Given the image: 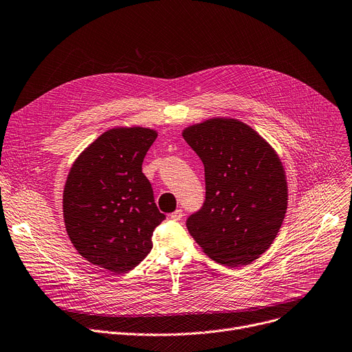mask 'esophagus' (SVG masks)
<instances>
[{
  "mask_svg": "<svg viewBox=\"0 0 352 352\" xmlns=\"http://www.w3.org/2000/svg\"><path fill=\"white\" fill-rule=\"evenodd\" d=\"M170 218H171L173 221H181V219H182V209H177L175 212H173V214L170 215Z\"/></svg>",
  "mask_w": 352,
  "mask_h": 352,
  "instance_id": "34e87169",
  "label": "esophagus"
}]
</instances>
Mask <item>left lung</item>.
Listing matches in <instances>:
<instances>
[{
  "mask_svg": "<svg viewBox=\"0 0 352 352\" xmlns=\"http://www.w3.org/2000/svg\"><path fill=\"white\" fill-rule=\"evenodd\" d=\"M182 135L205 168V201L186 219L188 232L218 263H252L270 248L286 215L287 182L280 158L235 119H210Z\"/></svg>",
  "mask_w": 352,
  "mask_h": 352,
  "instance_id": "8db88e82",
  "label": "left lung"
}]
</instances>
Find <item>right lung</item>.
<instances>
[{
	"label": "right lung",
	"mask_w": 352,
	"mask_h": 352,
	"mask_svg": "<svg viewBox=\"0 0 352 352\" xmlns=\"http://www.w3.org/2000/svg\"><path fill=\"white\" fill-rule=\"evenodd\" d=\"M157 133L117 127L96 138L74 162L63 190V219L76 250L114 273L135 267L166 219L142 171Z\"/></svg>",
	"instance_id": "1"
}]
</instances>
